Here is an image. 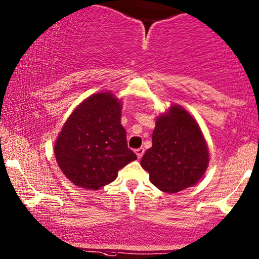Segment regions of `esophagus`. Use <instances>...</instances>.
<instances>
[{
  "label": "esophagus",
  "instance_id": "obj_1",
  "mask_svg": "<svg viewBox=\"0 0 259 259\" xmlns=\"http://www.w3.org/2000/svg\"><path fill=\"white\" fill-rule=\"evenodd\" d=\"M144 153H145V149L142 148V147L136 149V154H137V156H138V159H141L142 155H144Z\"/></svg>",
  "mask_w": 259,
  "mask_h": 259
}]
</instances>
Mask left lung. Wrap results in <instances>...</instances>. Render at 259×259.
<instances>
[{
  "label": "left lung",
  "mask_w": 259,
  "mask_h": 259,
  "mask_svg": "<svg viewBox=\"0 0 259 259\" xmlns=\"http://www.w3.org/2000/svg\"><path fill=\"white\" fill-rule=\"evenodd\" d=\"M153 146L141 159L151 182L164 193L194 186L209 163L208 148L197 122L180 106L156 119Z\"/></svg>",
  "instance_id": "left-lung-1"
}]
</instances>
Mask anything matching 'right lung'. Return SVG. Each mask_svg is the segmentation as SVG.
I'll return each instance as SVG.
<instances>
[{
	"instance_id": "obj_1",
	"label": "right lung",
	"mask_w": 259,
	"mask_h": 259,
	"mask_svg": "<svg viewBox=\"0 0 259 259\" xmlns=\"http://www.w3.org/2000/svg\"><path fill=\"white\" fill-rule=\"evenodd\" d=\"M121 105L111 93H96L70 115L55 144L58 166L71 182L99 189L117 179L118 170L137 160L127 147Z\"/></svg>"
}]
</instances>
